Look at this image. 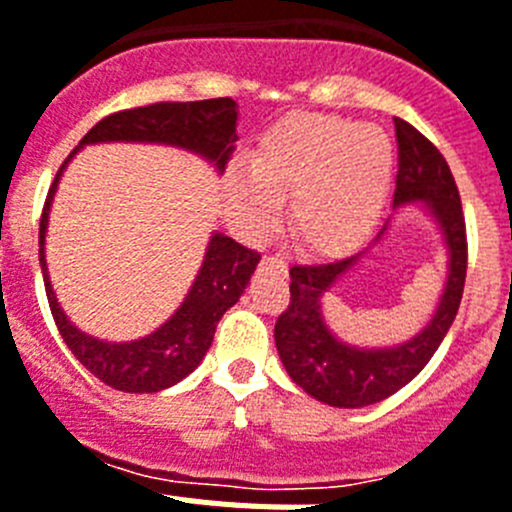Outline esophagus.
Here are the masks:
<instances>
[{"mask_svg":"<svg viewBox=\"0 0 512 512\" xmlns=\"http://www.w3.org/2000/svg\"><path fill=\"white\" fill-rule=\"evenodd\" d=\"M261 264L264 266H269V269H277V271H287V259H284L282 253H274V256H264V259H261Z\"/></svg>","mask_w":512,"mask_h":512,"instance_id":"esophagus-1","label":"esophagus"}]
</instances>
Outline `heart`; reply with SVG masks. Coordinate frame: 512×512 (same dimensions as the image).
Here are the masks:
<instances>
[{"label": "heart", "instance_id": "b5f03b06", "mask_svg": "<svg viewBox=\"0 0 512 512\" xmlns=\"http://www.w3.org/2000/svg\"><path fill=\"white\" fill-rule=\"evenodd\" d=\"M248 169L228 174V207L246 233L259 235L287 201V228L307 251L338 253L372 228L395 171L387 133L336 115H297L266 130Z\"/></svg>", "mask_w": 512, "mask_h": 512}]
</instances>
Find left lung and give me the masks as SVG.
I'll list each match as a JSON object with an SVG mask.
<instances>
[{"label": "left lung", "mask_w": 512, "mask_h": 512, "mask_svg": "<svg viewBox=\"0 0 512 512\" xmlns=\"http://www.w3.org/2000/svg\"><path fill=\"white\" fill-rule=\"evenodd\" d=\"M397 133V179L395 207L408 202H428V210L441 225L449 248V279L428 328L395 348H354L338 341L323 323L320 300L330 284L361 253L333 264H305L289 269V305L274 325V341L289 377L315 400L336 408H364L395 395L413 377H418L449 333L459 310L467 279V225L446 158L431 140L410 125L395 120ZM382 235V233H379ZM377 235V238H379Z\"/></svg>", "instance_id": "obj_1"}]
</instances>
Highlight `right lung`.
<instances>
[{
    "mask_svg": "<svg viewBox=\"0 0 512 512\" xmlns=\"http://www.w3.org/2000/svg\"><path fill=\"white\" fill-rule=\"evenodd\" d=\"M235 120H238V112H235V102L230 97L200 99V102H153L102 117L81 138L79 148L87 143H102V140L169 143V146L202 153L223 171L235 151ZM71 156L63 161V166L69 164ZM63 166L58 169L56 179L48 189V197H45L38 235L45 295H48L58 333L71 354L79 359V364L87 366L89 372L107 387H115L120 392H135V395L166 390L197 369L215 338L217 323L225 310L233 307L243 295L261 253L235 243L228 235L215 233L187 300L171 315V320L153 330L151 336L130 343H104L99 338L87 336L66 320L56 295H53L51 282H48V271H45L43 241L45 228H48V210H51L53 192H56Z\"/></svg>",
    "mask_w": 512,
    "mask_h": 512,
    "instance_id": "obj_1",
    "label": "right lung"
}]
</instances>
